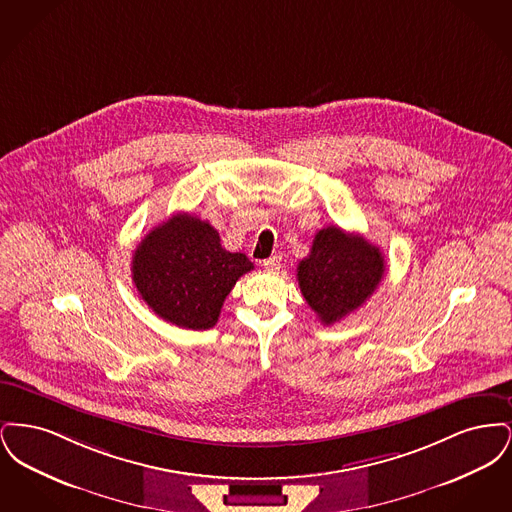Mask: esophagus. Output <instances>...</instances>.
Instances as JSON below:
<instances>
[{
  "label": "esophagus",
  "mask_w": 512,
  "mask_h": 512,
  "mask_svg": "<svg viewBox=\"0 0 512 512\" xmlns=\"http://www.w3.org/2000/svg\"><path fill=\"white\" fill-rule=\"evenodd\" d=\"M280 263H282V255H272L267 261H263V267L274 272V270H280Z\"/></svg>",
  "instance_id": "esophagus-1"
}]
</instances>
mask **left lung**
Segmentation results:
<instances>
[{
  "mask_svg": "<svg viewBox=\"0 0 512 512\" xmlns=\"http://www.w3.org/2000/svg\"><path fill=\"white\" fill-rule=\"evenodd\" d=\"M386 272L380 247L338 226L318 230L309 257L297 265L305 301L326 326L340 322L376 292Z\"/></svg>",
  "mask_w": 512,
  "mask_h": 512,
  "instance_id": "1",
  "label": "left lung"
}]
</instances>
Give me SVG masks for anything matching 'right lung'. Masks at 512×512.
Returning a JSON list of instances; mask_svg holds the SVG:
<instances>
[{"label":"right lung","mask_w":512,"mask_h":512,"mask_svg":"<svg viewBox=\"0 0 512 512\" xmlns=\"http://www.w3.org/2000/svg\"><path fill=\"white\" fill-rule=\"evenodd\" d=\"M249 270L244 253L226 251L219 232L188 213L155 226L132 257V280L149 309L188 330L213 328L226 295Z\"/></svg>","instance_id":"1"}]
</instances>
